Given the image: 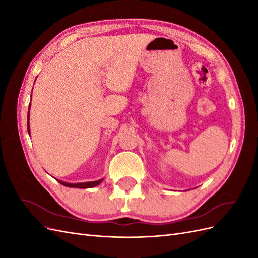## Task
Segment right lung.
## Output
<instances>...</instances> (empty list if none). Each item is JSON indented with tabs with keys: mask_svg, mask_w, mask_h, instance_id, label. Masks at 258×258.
Wrapping results in <instances>:
<instances>
[{
	"mask_svg": "<svg viewBox=\"0 0 258 258\" xmlns=\"http://www.w3.org/2000/svg\"><path fill=\"white\" fill-rule=\"evenodd\" d=\"M30 106V105H29ZM28 132L30 134V130H29V112H28ZM58 182L62 185L68 186V187H76V188H91V187H95L97 185H99L101 182H102V179H99V181H95V182H86V183H76V184H72V183H67V182H62L59 181Z\"/></svg>",
	"mask_w": 258,
	"mask_h": 258,
	"instance_id": "1",
	"label": "right lung"
}]
</instances>
